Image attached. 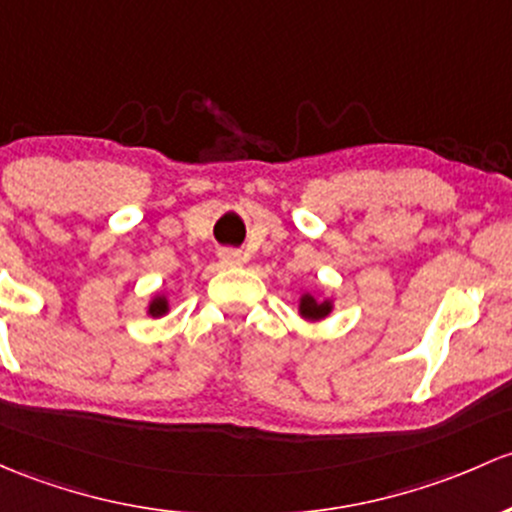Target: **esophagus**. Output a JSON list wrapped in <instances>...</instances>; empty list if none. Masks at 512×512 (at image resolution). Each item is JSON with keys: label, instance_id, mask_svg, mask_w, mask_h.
Wrapping results in <instances>:
<instances>
[{"label": "esophagus", "instance_id": "1", "mask_svg": "<svg viewBox=\"0 0 512 512\" xmlns=\"http://www.w3.org/2000/svg\"><path fill=\"white\" fill-rule=\"evenodd\" d=\"M218 260L223 262V265L235 267V265H240V262H242V255L238 250H233V247H225V250L218 252Z\"/></svg>", "mask_w": 512, "mask_h": 512}]
</instances>
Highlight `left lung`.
<instances>
[{"label": "left lung", "instance_id": "obj_1", "mask_svg": "<svg viewBox=\"0 0 512 512\" xmlns=\"http://www.w3.org/2000/svg\"><path fill=\"white\" fill-rule=\"evenodd\" d=\"M299 309H301V316L316 321V319H324L328 311H331V301H316L311 294H306V297H301Z\"/></svg>", "mask_w": 512, "mask_h": 512}]
</instances>
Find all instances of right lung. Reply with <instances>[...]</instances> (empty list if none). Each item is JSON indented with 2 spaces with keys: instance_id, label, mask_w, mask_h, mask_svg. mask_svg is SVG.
<instances>
[{
  "instance_id": "1",
  "label": "right lung",
  "mask_w": 512,
  "mask_h": 512,
  "mask_svg": "<svg viewBox=\"0 0 512 512\" xmlns=\"http://www.w3.org/2000/svg\"><path fill=\"white\" fill-rule=\"evenodd\" d=\"M149 314H152V316L166 314V299H161V297L154 299L152 304H149Z\"/></svg>"
}]
</instances>
